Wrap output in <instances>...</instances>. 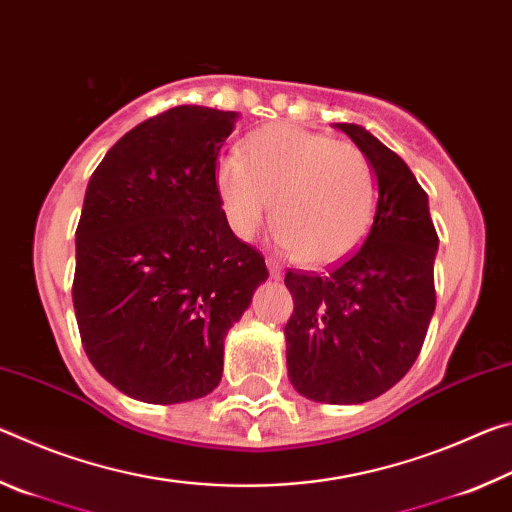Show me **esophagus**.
I'll return each mask as SVG.
<instances>
[{
	"label": "esophagus",
	"mask_w": 512,
	"mask_h": 512,
	"mask_svg": "<svg viewBox=\"0 0 512 512\" xmlns=\"http://www.w3.org/2000/svg\"><path fill=\"white\" fill-rule=\"evenodd\" d=\"M266 266H268V273H271V280H282V268H280V264L273 262V259H268Z\"/></svg>",
	"instance_id": "34e87169"
}]
</instances>
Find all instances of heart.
Instances as JSON below:
<instances>
[{
	"label": "heart",
	"mask_w": 512,
	"mask_h": 512,
	"mask_svg": "<svg viewBox=\"0 0 512 512\" xmlns=\"http://www.w3.org/2000/svg\"><path fill=\"white\" fill-rule=\"evenodd\" d=\"M214 187L232 232L250 239L273 210L275 241L300 262H336L366 237L377 178L357 146L296 124L259 128L241 155L216 162Z\"/></svg>",
	"instance_id": "1"
}]
</instances>
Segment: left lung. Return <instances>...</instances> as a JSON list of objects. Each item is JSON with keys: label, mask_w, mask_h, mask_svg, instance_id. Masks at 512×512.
Here are the masks:
<instances>
[{"label": "left lung", "mask_w": 512, "mask_h": 512, "mask_svg": "<svg viewBox=\"0 0 512 512\" xmlns=\"http://www.w3.org/2000/svg\"><path fill=\"white\" fill-rule=\"evenodd\" d=\"M377 178L375 219L354 253L327 273L289 271L293 316L284 327L287 370L307 400L361 404L400 381L436 309L438 235L429 198L400 155L357 124H334Z\"/></svg>", "instance_id": "obj_1"}]
</instances>
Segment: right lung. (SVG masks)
Here are the masks:
<instances>
[{"instance_id":"right-lung-1","label":"right lung","mask_w":512,"mask_h":512,"mask_svg":"<svg viewBox=\"0 0 512 512\" xmlns=\"http://www.w3.org/2000/svg\"><path fill=\"white\" fill-rule=\"evenodd\" d=\"M239 112L176 106L128 131L94 169L76 228L74 311L85 354L133 400L210 395L223 341L266 282L230 230L214 169Z\"/></svg>"}]
</instances>
